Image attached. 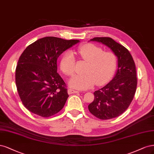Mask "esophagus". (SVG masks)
I'll return each mask as SVG.
<instances>
[{
    "label": "esophagus",
    "instance_id": "obj_1",
    "mask_svg": "<svg viewBox=\"0 0 154 154\" xmlns=\"http://www.w3.org/2000/svg\"><path fill=\"white\" fill-rule=\"evenodd\" d=\"M68 94H73V93H79V91L72 90V89H69V90H68Z\"/></svg>",
    "mask_w": 154,
    "mask_h": 154
}]
</instances>
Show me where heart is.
<instances>
[{"label": "heart", "instance_id": "1", "mask_svg": "<svg viewBox=\"0 0 154 154\" xmlns=\"http://www.w3.org/2000/svg\"><path fill=\"white\" fill-rule=\"evenodd\" d=\"M79 56L86 62L84 74L74 75L69 81L72 88L86 90L91 88L95 83L102 86L111 78L117 66V56L112 51H104L103 49L93 43H87L77 49ZM75 59L71 52L63 56L60 61L61 71L67 76L75 72Z\"/></svg>", "mask_w": 154, "mask_h": 154}]
</instances>
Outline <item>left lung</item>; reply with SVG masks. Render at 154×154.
I'll return each instance as SVG.
<instances>
[{"label": "left lung", "instance_id": "8db88e82", "mask_svg": "<svg viewBox=\"0 0 154 154\" xmlns=\"http://www.w3.org/2000/svg\"><path fill=\"white\" fill-rule=\"evenodd\" d=\"M90 41L102 43L109 47L118 57V70L112 81L94 92L95 98L88 106L93 115L100 120L118 117L132 102L137 88L135 63L129 51L109 37H95Z\"/></svg>", "mask_w": 154, "mask_h": 154}]
</instances>
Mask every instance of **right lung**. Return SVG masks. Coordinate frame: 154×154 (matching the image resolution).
I'll return each mask as SVG.
<instances>
[{"label": "right lung", "instance_id": "add662e5", "mask_svg": "<svg viewBox=\"0 0 154 154\" xmlns=\"http://www.w3.org/2000/svg\"><path fill=\"white\" fill-rule=\"evenodd\" d=\"M79 42L48 36L25 49L16 68L15 82L20 100L29 111L47 118L63 108L69 95L65 82L57 73V59Z\"/></svg>", "mask_w": 154, "mask_h": 154}]
</instances>
